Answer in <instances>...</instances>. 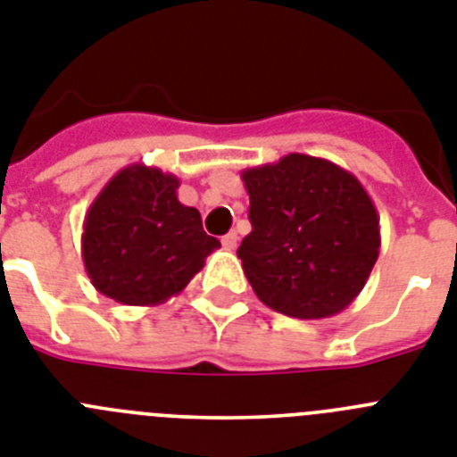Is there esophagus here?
Wrapping results in <instances>:
<instances>
[{"label":"esophagus","instance_id":"obj_1","mask_svg":"<svg viewBox=\"0 0 457 457\" xmlns=\"http://www.w3.org/2000/svg\"><path fill=\"white\" fill-rule=\"evenodd\" d=\"M237 244H239V234L237 232H228L223 237V248L225 251H234L237 248Z\"/></svg>","mask_w":457,"mask_h":457}]
</instances>
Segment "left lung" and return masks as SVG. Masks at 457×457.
<instances>
[{"label": "left lung", "mask_w": 457, "mask_h": 457, "mask_svg": "<svg viewBox=\"0 0 457 457\" xmlns=\"http://www.w3.org/2000/svg\"><path fill=\"white\" fill-rule=\"evenodd\" d=\"M251 234L239 255L253 292L299 320L338 315L379 257V216L354 174L327 158L287 154L241 172Z\"/></svg>", "instance_id": "obj_1"}]
</instances>
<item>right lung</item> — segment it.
<instances>
[{
    "label": "right lung",
    "mask_w": 457,
    "mask_h": 457,
    "mask_svg": "<svg viewBox=\"0 0 457 457\" xmlns=\"http://www.w3.org/2000/svg\"><path fill=\"white\" fill-rule=\"evenodd\" d=\"M179 179L135 162L119 170L82 223L91 285L126 305H158L179 295L220 241L202 229L195 206L177 197Z\"/></svg>",
    "instance_id": "add662e5"
}]
</instances>
